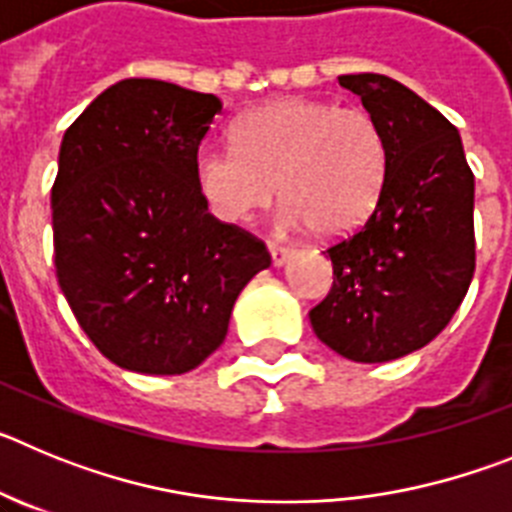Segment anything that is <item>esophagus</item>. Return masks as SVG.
I'll list each match as a JSON object with an SVG mask.
<instances>
[{
  "mask_svg": "<svg viewBox=\"0 0 512 512\" xmlns=\"http://www.w3.org/2000/svg\"><path fill=\"white\" fill-rule=\"evenodd\" d=\"M269 253H271V264L284 266L289 261V256H292V248L279 246V243H269Z\"/></svg>",
  "mask_w": 512,
  "mask_h": 512,
  "instance_id": "34e87169",
  "label": "esophagus"
}]
</instances>
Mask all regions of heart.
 Returning <instances> with one entry per match:
<instances>
[{
  "label": "heart",
  "instance_id": "obj_1",
  "mask_svg": "<svg viewBox=\"0 0 512 512\" xmlns=\"http://www.w3.org/2000/svg\"><path fill=\"white\" fill-rule=\"evenodd\" d=\"M387 176V140L361 107L325 99H279L243 115L235 146H210L194 164L207 210L246 223L277 192L287 228L336 238L372 215Z\"/></svg>",
  "mask_w": 512,
  "mask_h": 512
}]
</instances>
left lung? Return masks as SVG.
Here are the masks:
<instances>
[{
	"label": "left lung",
	"mask_w": 512,
	"mask_h": 512,
	"mask_svg": "<svg viewBox=\"0 0 512 512\" xmlns=\"http://www.w3.org/2000/svg\"><path fill=\"white\" fill-rule=\"evenodd\" d=\"M387 140L374 212L325 248L333 287L310 310L315 336L343 359L382 364L441 333L474 277V174L459 130L382 74L338 76Z\"/></svg>",
	"instance_id": "obj_1"
}]
</instances>
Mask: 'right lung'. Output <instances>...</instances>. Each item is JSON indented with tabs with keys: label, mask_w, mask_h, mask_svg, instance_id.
Wrapping results in <instances>:
<instances>
[{
	"label": "right lung",
	"mask_w": 512,
	"mask_h": 512,
	"mask_svg": "<svg viewBox=\"0 0 512 512\" xmlns=\"http://www.w3.org/2000/svg\"><path fill=\"white\" fill-rule=\"evenodd\" d=\"M223 102L122 79L66 130L53 182V259L89 341L138 374H184L225 341L264 241L207 212L194 164Z\"/></svg>",
	"instance_id": "right-lung-1"
}]
</instances>
